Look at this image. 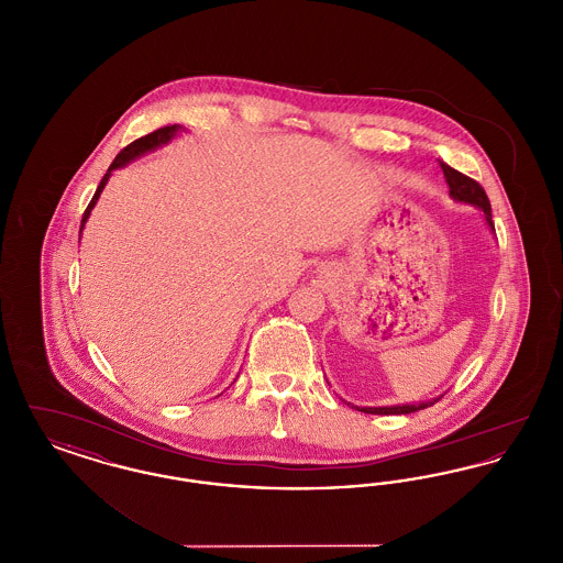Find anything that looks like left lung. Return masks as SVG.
<instances>
[{
    "label": "left lung",
    "instance_id": "obj_1",
    "mask_svg": "<svg viewBox=\"0 0 563 563\" xmlns=\"http://www.w3.org/2000/svg\"><path fill=\"white\" fill-rule=\"evenodd\" d=\"M441 168H443V175H445V181L450 186V196L457 200V202H468L477 209H482L485 214V221L487 225L494 230V223H492V205H489V198L485 194V189L471 177L462 175L460 170L452 168L450 164L441 162ZM441 399V397H439ZM439 399H432V401L418 402V405H393V407H354L358 411H365V413H377V416H401V413H413L418 409H427L430 405L439 401Z\"/></svg>",
    "mask_w": 563,
    "mask_h": 563
}]
</instances>
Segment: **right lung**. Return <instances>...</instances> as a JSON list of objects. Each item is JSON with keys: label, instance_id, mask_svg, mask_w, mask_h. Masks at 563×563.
Listing matches in <instances>:
<instances>
[{"label": "right lung", "instance_id": "add662e5", "mask_svg": "<svg viewBox=\"0 0 563 563\" xmlns=\"http://www.w3.org/2000/svg\"><path fill=\"white\" fill-rule=\"evenodd\" d=\"M177 131H181V126L179 124H173V126H164V129H158V131H154V133L145 134V136H141V139H136L133 141L131 145H126L118 156H115V161L111 162V166L108 168V173L103 175V179H101V184H99V188L95 191V196H92V200H90V205L86 207V211H84V217H81V228H84V223H86V219H88V214L92 211V207L97 205V200H99V196H101V191L106 188V184L109 181V175H111V170H115V168H120V166H124V164H129V162L134 161V158H139V156H143L145 152H152V150H156V147H161L164 143H168Z\"/></svg>", "mask_w": 563, "mask_h": 563}]
</instances>
